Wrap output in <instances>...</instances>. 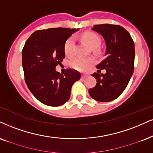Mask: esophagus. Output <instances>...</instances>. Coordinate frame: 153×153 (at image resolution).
<instances>
[{
  "label": "esophagus",
  "mask_w": 153,
  "mask_h": 153,
  "mask_svg": "<svg viewBox=\"0 0 153 153\" xmlns=\"http://www.w3.org/2000/svg\"><path fill=\"white\" fill-rule=\"evenodd\" d=\"M86 77H87V76H86V75H84V74H82V79H85V78H86Z\"/></svg>",
  "instance_id": "34e87169"
}]
</instances>
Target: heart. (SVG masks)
Listing matches in <instances>:
<instances>
[{"instance_id":"heart-1","label":"heart","mask_w":153,"mask_h":153,"mask_svg":"<svg viewBox=\"0 0 153 153\" xmlns=\"http://www.w3.org/2000/svg\"><path fill=\"white\" fill-rule=\"evenodd\" d=\"M83 40L92 49H97L101 45V39L97 34L94 33H85L82 35ZM64 50L66 55L69 57L74 56L75 52V39L74 37H70L67 39L64 46ZM96 62V59L92 56L82 57L77 56L71 62V67L79 71H86Z\"/></svg>"}]
</instances>
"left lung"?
Listing matches in <instances>:
<instances>
[{"mask_svg": "<svg viewBox=\"0 0 153 153\" xmlns=\"http://www.w3.org/2000/svg\"><path fill=\"white\" fill-rule=\"evenodd\" d=\"M92 30L105 39V58L97 66L95 77L97 84L89 88L91 98L101 102L116 99L128 86L134 71L135 45L128 32L118 25H95ZM101 69L107 72L100 74Z\"/></svg>", "mask_w": 153, "mask_h": 153, "instance_id": "8db88e82", "label": "left lung"}]
</instances>
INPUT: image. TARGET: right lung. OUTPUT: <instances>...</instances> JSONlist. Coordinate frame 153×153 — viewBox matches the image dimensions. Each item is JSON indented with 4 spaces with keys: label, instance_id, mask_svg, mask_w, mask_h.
Returning a JSON list of instances; mask_svg holds the SVG:
<instances>
[{
    "label": "right lung",
    "instance_id": "right-lung-1",
    "mask_svg": "<svg viewBox=\"0 0 153 153\" xmlns=\"http://www.w3.org/2000/svg\"><path fill=\"white\" fill-rule=\"evenodd\" d=\"M79 29L49 28L35 31L22 51L25 81L35 97L49 106H59L69 99L71 86L81 78L72 69L60 74L55 68L65 57L67 39Z\"/></svg>",
    "mask_w": 153,
    "mask_h": 153
}]
</instances>
